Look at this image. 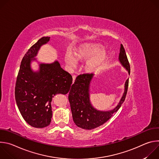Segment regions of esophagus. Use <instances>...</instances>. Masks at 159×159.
Here are the masks:
<instances>
[{"mask_svg": "<svg viewBox=\"0 0 159 159\" xmlns=\"http://www.w3.org/2000/svg\"><path fill=\"white\" fill-rule=\"evenodd\" d=\"M72 77H73V82H75V79H76V75H73L72 76Z\"/></svg>", "mask_w": 159, "mask_h": 159, "instance_id": "esophagus-1", "label": "esophagus"}]
</instances>
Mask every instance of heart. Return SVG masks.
<instances>
[{"label": "heart", "instance_id": "b5f03b06", "mask_svg": "<svg viewBox=\"0 0 159 159\" xmlns=\"http://www.w3.org/2000/svg\"><path fill=\"white\" fill-rule=\"evenodd\" d=\"M102 45L98 43H89L79 48L76 52V57L70 52L65 54V61L72 69L77 67L79 60H85L90 58L86 64V68L89 72L94 71L101 64L106 57V52L101 50Z\"/></svg>", "mask_w": 159, "mask_h": 159}]
</instances>
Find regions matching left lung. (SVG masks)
<instances>
[{"mask_svg": "<svg viewBox=\"0 0 159 159\" xmlns=\"http://www.w3.org/2000/svg\"><path fill=\"white\" fill-rule=\"evenodd\" d=\"M119 61L129 75L130 66L122 44L120 47ZM94 76L93 74L78 75L72 85L69 94L73 120L78 127L85 129H94L107 121L125 101L128 87L129 78L125 82L124 93L118 105L111 110L99 111L92 105L90 101V87Z\"/></svg>", "mask_w": 159, "mask_h": 159, "instance_id": "1", "label": "left lung"}]
</instances>
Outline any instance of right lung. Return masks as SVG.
<instances>
[{"mask_svg": "<svg viewBox=\"0 0 159 159\" xmlns=\"http://www.w3.org/2000/svg\"><path fill=\"white\" fill-rule=\"evenodd\" d=\"M43 37L28 50L21 61L15 87L17 106L24 120L34 128L50 124L52 101L57 94H66L72 84V77L56 60L52 63H39V70L31 69V62L37 61L39 50L50 41Z\"/></svg>", "mask_w": 159, "mask_h": 159, "instance_id": "obj_1", "label": "right lung"}]
</instances>
